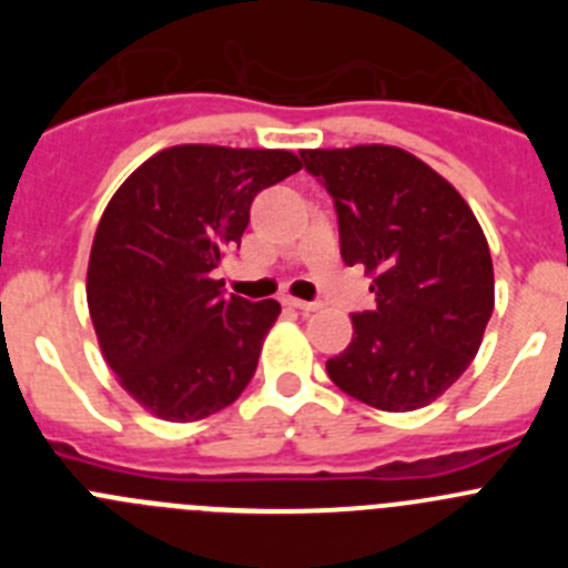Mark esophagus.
<instances>
[{
  "label": "esophagus",
  "instance_id": "obj_1",
  "mask_svg": "<svg viewBox=\"0 0 568 568\" xmlns=\"http://www.w3.org/2000/svg\"><path fill=\"white\" fill-rule=\"evenodd\" d=\"M284 304H287V307L301 310V313H315V310L321 307V304H315V301H301V298H284Z\"/></svg>",
  "mask_w": 568,
  "mask_h": 568
}]
</instances>
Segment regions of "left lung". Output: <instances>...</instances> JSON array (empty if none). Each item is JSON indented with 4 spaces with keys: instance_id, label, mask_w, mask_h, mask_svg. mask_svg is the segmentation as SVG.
Returning a JSON list of instances; mask_svg holds the SVG:
<instances>
[{
    "instance_id": "left-lung-1",
    "label": "left lung",
    "mask_w": 568,
    "mask_h": 568,
    "mask_svg": "<svg viewBox=\"0 0 568 568\" xmlns=\"http://www.w3.org/2000/svg\"><path fill=\"white\" fill-rule=\"evenodd\" d=\"M333 195L341 258L373 278L375 307L327 361L341 393L413 413L449 389L478 355L495 307L486 235L464 195L418 155L389 144L301 150Z\"/></svg>"
}]
</instances>
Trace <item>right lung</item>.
<instances>
[{"label":"right lung","instance_id":"add662e5","mask_svg":"<svg viewBox=\"0 0 568 568\" xmlns=\"http://www.w3.org/2000/svg\"><path fill=\"white\" fill-rule=\"evenodd\" d=\"M298 170L290 150L175 144L104 207L88 264L90 321L119 384L155 418H207L253 378L281 304L227 295L213 270L241 247L255 195Z\"/></svg>","mask_w":568,"mask_h":568}]
</instances>
